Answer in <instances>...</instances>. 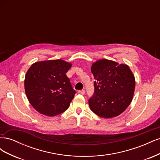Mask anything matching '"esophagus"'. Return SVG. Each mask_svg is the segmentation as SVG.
<instances>
[{"mask_svg":"<svg viewBox=\"0 0 160 160\" xmlns=\"http://www.w3.org/2000/svg\"><path fill=\"white\" fill-rule=\"evenodd\" d=\"M79 93H80V94H82V95H84L85 93V90H80V91H79V92H78Z\"/></svg>","mask_w":160,"mask_h":160,"instance_id":"obj_1","label":"esophagus"}]
</instances>
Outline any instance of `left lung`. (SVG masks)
<instances>
[{"label":"left lung","instance_id":"8db88e82","mask_svg":"<svg viewBox=\"0 0 160 160\" xmlns=\"http://www.w3.org/2000/svg\"><path fill=\"white\" fill-rule=\"evenodd\" d=\"M95 91L89 99L91 110L103 118L117 117L133 99L135 80L128 65L108 59L92 64Z\"/></svg>","mask_w":160,"mask_h":160}]
</instances>
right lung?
<instances>
[{"instance_id": "obj_1", "label": "right lung", "mask_w": 160, "mask_h": 160, "mask_svg": "<svg viewBox=\"0 0 160 160\" xmlns=\"http://www.w3.org/2000/svg\"><path fill=\"white\" fill-rule=\"evenodd\" d=\"M72 64L61 59L33 63L25 75V89L31 105L40 113L52 117L69 108L75 91L66 72Z\"/></svg>"}]
</instances>
